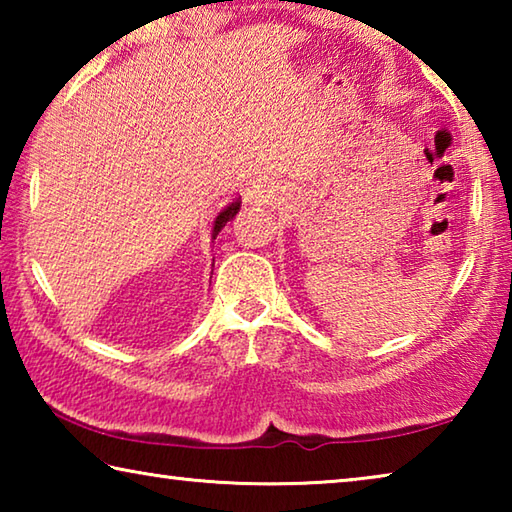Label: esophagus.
Here are the masks:
<instances>
[{"label": "esophagus", "mask_w": 512, "mask_h": 512, "mask_svg": "<svg viewBox=\"0 0 512 512\" xmlns=\"http://www.w3.org/2000/svg\"><path fill=\"white\" fill-rule=\"evenodd\" d=\"M275 194V187L271 180H259L253 187L246 192V198L250 203H268Z\"/></svg>", "instance_id": "34e87169"}]
</instances>
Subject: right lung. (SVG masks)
Masks as SVG:
<instances>
[{
  "mask_svg": "<svg viewBox=\"0 0 512 512\" xmlns=\"http://www.w3.org/2000/svg\"><path fill=\"white\" fill-rule=\"evenodd\" d=\"M239 207H241V198H235V201H232L219 216H216L214 230H212V239H216V235H219V232L225 228V223H228L230 219H235V214L239 212Z\"/></svg>",
  "mask_w": 512,
  "mask_h": 512,
  "instance_id": "obj_1",
  "label": "right lung"
}]
</instances>
